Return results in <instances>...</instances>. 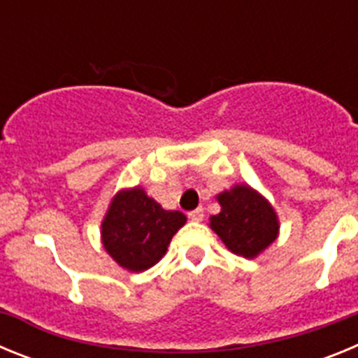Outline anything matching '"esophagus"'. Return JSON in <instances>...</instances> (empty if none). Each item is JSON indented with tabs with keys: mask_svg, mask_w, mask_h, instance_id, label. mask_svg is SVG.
Here are the masks:
<instances>
[{
	"mask_svg": "<svg viewBox=\"0 0 358 358\" xmlns=\"http://www.w3.org/2000/svg\"><path fill=\"white\" fill-rule=\"evenodd\" d=\"M202 217H204V210H202V208H197V210L189 211V213H188L189 220H195V222L202 220Z\"/></svg>",
	"mask_w": 358,
	"mask_h": 358,
	"instance_id": "34e87169",
	"label": "esophagus"
}]
</instances>
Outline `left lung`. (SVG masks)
Instances as JSON below:
<instances>
[{"label": "left lung", "mask_w": 358, "mask_h": 358, "mask_svg": "<svg viewBox=\"0 0 358 358\" xmlns=\"http://www.w3.org/2000/svg\"><path fill=\"white\" fill-rule=\"evenodd\" d=\"M222 211L210 218L211 229L235 255L252 258L273 243L278 218L273 206L249 186H235L218 195Z\"/></svg>", "instance_id": "left-lung-1"}]
</instances>
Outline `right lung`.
I'll return each instance as SVG.
<instances>
[{
	"label": "right lung",
	"instance_id": "1",
	"mask_svg": "<svg viewBox=\"0 0 358 358\" xmlns=\"http://www.w3.org/2000/svg\"><path fill=\"white\" fill-rule=\"evenodd\" d=\"M185 222V213L163 210L141 188L122 192L103 218V248L122 267L140 273L163 258Z\"/></svg>",
	"mask_w": 358,
	"mask_h": 358
}]
</instances>
